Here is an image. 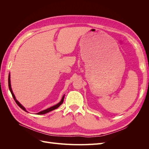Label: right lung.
<instances>
[{"label": "right lung", "mask_w": 149, "mask_h": 149, "mask_svg": "<svg viewBox=\"0 0 149 149\" xmlns=\"http://www.w3.org/2000/svg\"><path fill=\"white\" fill-rule=\"evenodd\" d=\"M8 88H9V89H10V92H11L12 95V96H13V99H14V100H15V102L17 104V105L19 106L21 108V109H23L24 111H26V112H27V111H26L25 110V109L24 108V106H22L20 104V102L16 100V98H15V96H14V94H13V92H12V88H11V85H10V74H9V75H8ZM64 97H65V96H63V97H62V99H61V101H60L59 103H58L57 104H56V105H55V106H52V107H49V108H48V109H45V110H43V111H41V112H39L38 113H37V114H46V113H47V112H50V111H53V110H54V109H56V108H58V107H59V106L61 104H62L63 102Z\"/></svg>", "instance_id": "right-lung-1"}]
</instances>
